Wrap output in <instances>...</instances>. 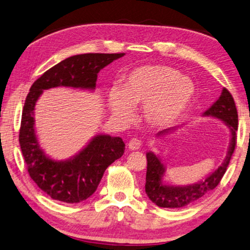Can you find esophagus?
Segmentation results:
<instances>
[{
    "instance_id": "esophagus-1",
    "label": "esophagus",
    "mask_w": 250,
    "mask_h": 250,
    "mask_svg": "<svg viewBox=\"0 0 250 250\" xmlns=\"http://www.w3.org/2000/svg\"><path fill=\"white\" fill-rule=\"evenodd\" d=\"M141 141L140 140H138V139H132V140H130L129 141V143H128V146H129V149H131V150H138V149H140V147H141Z\"/></svg>"
}]
</instances>
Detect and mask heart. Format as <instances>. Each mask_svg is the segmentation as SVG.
Here are the masks:
<instances>
[{"mask_svg": "<svg viewBox=\"0 0 250 250\" xmlns=\"http://www.w3.org/2000/svg\"><path fill=\"white\" fill-rule=\"evenodd\" d=\"M195 94L188 77L169 66L146 65L125 77L124 85L112 86L107 94L109 110L121 120L133 116V107L143 105L144 120L155 128H164L180 118Z\"/></svg>", "mask_w": 250, "mask_h": 250, "instance_id": "b5f03b06", "label": "heart"}]
</instances>
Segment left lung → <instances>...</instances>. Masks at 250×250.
Listing matches in <instances>:
<instances>
[{
  "instance_id": "obj_1",
  "label": "left lung",
  "mask_w": 250,
  "mask_h": 250,
  "mask_svg": "<svg viewBox=\"0 0 250 250\" xmlns=\"http://www.w3.org/2000/svg\"><path fill=\"white\" fill-rule=\"evenodd\" d=\"M205 117H213V118L223 121L231 133L227 157L224 158L221 166L208 177L199 181L197 183L189 185H170L163 182V178L166 172L165 165L161 163V158L156 156L153 151L146 153L147 158V171H146L145 192L148 198L158 207L163 208H181L196 202L210 190L213 189L221 181L223 174L226 173L228 166L231 160L236 145V131L238 124V116L235 103L233 97L226 87H223L219 99L204 112ZM177 128L166 129L158 132L157 136H164Z\"/></svg>"
}]
</instances>
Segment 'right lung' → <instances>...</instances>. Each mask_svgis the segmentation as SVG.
Masks as SVG:
<instances>
[{
  "instance_id": "right-lung-1",
  "label": "right lung",
  "mask_w": 250,
  "mask_h": 250,
  "mask_svg": "<svg viewBox=\"0 0 250 250\" xmlns=\"http://www.w3.org/2000/svg\"><path fill=\"white\" fill-rule=\"evenodd\" d=\"M125 55L90 53L68 57L34 81L22 109L19 144L29 175L51 198L77 204L95 192L105 170L125 153L119 136L97 134L84 148L66 160H54L44 153L34 129V108L44 90L57 86L93 91L97 73Z\"/></svg>"
}]
</instances>
